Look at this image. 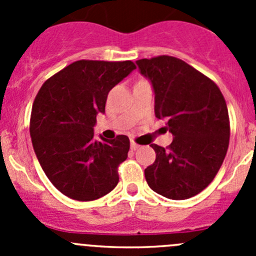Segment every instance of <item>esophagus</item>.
<instances>
[{
    "mask_svg": "<svg viewBox=\"0 0 256 256\" xmlns=\"http://www.w3.org/2000/svg\"><path fill=\"white\" fill-rule=\"evenodd\" d=\"M140 147V144H138L136 142H134V141H131V144H130V148L132 150V151H136V150Z\"/></svg>",
    "mask_w": 256,
    "mask_h": 256,
    "instance_id": "obj_1",
    "label": "esophagus"
}]
</instances>
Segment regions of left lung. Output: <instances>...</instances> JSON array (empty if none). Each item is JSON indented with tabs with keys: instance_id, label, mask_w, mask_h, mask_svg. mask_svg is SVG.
Instances as JSON below:
<instances>
[{
	"instance_id": "1",
	"label": "left lung",
	"mask_w": 256,
	"mask_h": 256,
	"mask_svg": "<svg viewBox=\"0 0 256 256\" xmlns=\"http://www.w3.org/2000/svg\"><path fill=\"white\" fill-rule=\"evenodd\" d=\"M154 92V115L174 135L168 147L152 144L154 164L144 170L150 188L170 200L202 192L218 174L229 146L226 102L216 82L170 56L136 62Z\"/></svg>"
}]
</instances>
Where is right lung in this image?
<instances>
[{"instance_id":"obj_1","label":"right lung","mask_w":256,"mask_h":256,"mask_svg":"<svg viewBox=\"0 0 256 256\" xmlns=\"http://www.w3.org/2000/svg\"><path fill=\"white\" fill-rule=\"evenodd\" d=\"M134 69L131 60L82 59L46 80L36 96L30 124L36 156L52 184L72 200H98L118 184L130 140L95 141L92 128L110 90Z\"/></svg>"}]
</instances>
